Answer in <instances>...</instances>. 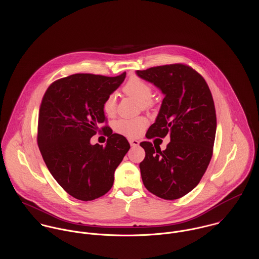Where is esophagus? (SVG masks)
I'll return each instance as SVG.
<instances>
[{"mask_svg": "<svg viewBox=\"0 0 259 259\" xmlns=\"http://www.w3.org/2000/svg\"><path fill=\"white\" fill-rule=\"evenodd\" d=\"M128 142H130V145H131L133 148L139 147V145H140V142L137 141V140H130Z\"/></svg>", "mask_w": 259, "mask_h": 259, "instance_id": "esophagus-1", "label": "esophagus"}]
</instances>
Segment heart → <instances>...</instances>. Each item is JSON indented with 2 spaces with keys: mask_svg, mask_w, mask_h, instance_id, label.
Here are the masks:
<instances>
[{
  "mask_svg": "<svg viewBox=\"0 0 259 259\" xmlns=\"http://www.w3.org/2000/svg\"><path fill=\"white\" fill-rule=\"evenodd\" d=\"M124 95L138 100L141 103L143 110H150L154 106L152 97V87L146 80L132 76L122 88ZM103 111L108 116H112L115 113V95L111 94L107 97L103 104ZM148 121L145 117L136 118H120L114 122V131L127 138H137L146 128Z\"/></svg>",
  "mask_w": 259,
  "mask_h": 259,
  "instance_id": "1",
  "label": "heart"
}]
</instances>
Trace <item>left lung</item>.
Masks as SVG:
<instances>
[{
  "label": "left lung",
  "mask_w": 259,
  "mask_h": 259,
  "mask_svg": "<svg viewBox=\"0 0 259 259\" xmlns=\"http://www.w3.org/2000/svg\"><path fill=\"white\" fill-rule=\"evenodd\" d=\"M137 74L164 95L147 139L170 138L164 150L141 143L146 151L140 163L143 183L160 198H181L199 184L212 156L217 114L210 90L200 74L184 64L153 67Z\"/></svg>",
  "instance_id": "1"
}]
</instances>
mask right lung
Returning a JSON list of instances; mask_svg holds the SVG:
<instances>
[{"instance_id": "add662e5", "label": "right lung", "mask_w": 259, "mask_h": 259, "mask_svg": "<svg viewBox=\"0 0 259 259\" xmlns=\"http://www.w3.org/2000/svg\"><path fill=\"white\" fill-rule=\"evenodd\" d=\"M117 76L75 74L54 81L46 91L38 112L37 146L51 175L70 195L89 201L106 194L114 170L131 148L127 140L112 134L103 111L104 101L123 81ZM103 130L105 147L90 145Z\"/></svg>"}]
</instances>
